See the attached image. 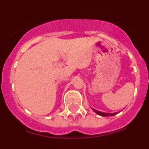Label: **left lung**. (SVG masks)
<instances>
[{"instance_id":"8db88e82","label":"left lung","mask_w":149,"mask_h":149,"mask_svg":"<svg viewBox=\"0 0 149 149\" xmlns=\"http://www.w3.org/2000/svg\"><path fill=\"white\" fill-rule=\"evenodd\" d=\"M94 111H95V113H96L97 114H98V115L100 116H103V117H108V116H114L115 115V114H117V112L116 113H104V112H101V111H97V110L94 109H92Z\"/></svg>"}]
</instances>
